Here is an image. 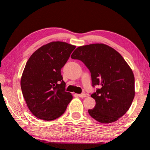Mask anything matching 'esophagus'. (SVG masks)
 Listing matches in <instances>:
<instances>
[{"mask_svg": "<svg viewBox=\"0 0 150 150\" xmlns=\"http://www.w3.org/2000/svg\"><path fill=\"white\" fill-rule=\"evenodd\" d=\"M77 95L78 97H81V98H84V97H86V94H84V93L77 94Z\"/></svg>", "mask_w": 150, "mask_h": 150, "instance_id": "obj_1", "label": "esophagus"}]
</instances>
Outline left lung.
I'll list each match as a JSON object with an SVG mask.
<instances>
[{
    "label": "left lung",
    "mask_w": 150,
    "mask_h": 150,
    "mask_svg": "<svg viewBox=\"0 0 150 150\" xmlns=\"http://www.w3.org/2000/svg\"><path fill=\"white\" fill-rule=\"evenodd\" d=\"M71 58L80 60L90 70L92 86H100L91 95L96 104L88 110L90 116L105 124L123 116L135 97V78L120 54L106 44H92L77 47Z\"/></svg>",
    "instance_id": "obj_1"
}]
</instances>
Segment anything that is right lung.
<instances>
[{"instance_id": "right-lung-1", "label": "right lung", "mask_w": 150, "mask_h": 150, "mask_svg": "<svg viewBox=\"0 0 150 150\" xmlns=\"http://www.w3.org/2000/svg\"><path fill=\"white\" fill-rule=\"evenodd\" d=\"M75 48L66 42H50L35 51L26 62L21 90L28 108L38 119H57L71 100L60 71Z\"/></svg>"}]
</instances>
